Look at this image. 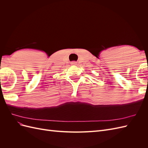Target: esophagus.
<instances>
[{
  "label": "esophagus",
  "mask_w": 148,
  "mask_h": 148,
  "mask_svg": "<svg viewBox=\"0 0 148 148\" xmlns=\"http://www.w3.org/2000/svg\"><path fill=\"white\" fill-rule=\"evenodd\" d=\"M77 64V62H75V61L71 62V65H76Z\"/></svg>",
  "instance_id": "34e87169"
}]
</instances>
